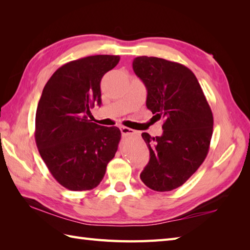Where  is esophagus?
<instances>
[{"mask_svg":"<svg viewBox=\"0 0 250 250\" xmlns=\"http://www.w3.org/2000/svg\"><path fill=\"white\" fill-rule=\"evenodd\" d=\"M120 131H121L122 135H130V134H135L136 133L134 130H132L130 128H126V126H121Z\"/></svg>","mask_w":250,"mask_h":250,"instance_id":"34e87169","label":"esophagus"}]
</instances>
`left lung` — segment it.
<instances>
[{
	"instance_id": "8db88e82",
	"label": "left lung",
	"mask_w": 250,
	"mask_h": 250,
	"mask_svg": "<svg viewBox=\"0 0 250 250\" xmlns=\"http://www.w3.org/2000/svg\"><path fill=\"white\" fill-rule=\"evenodd\" d=\"M133 71L147 89L146 106L158 119L163 133H143L150 159L141 179L155 191L180 187L207 156L214 118L194 74L176 62L156 57H137Z\"/></svg>"
}]
</instances>
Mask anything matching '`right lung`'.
<instances>
[{
  "label": "right lung",
  "instance_id": "right-lung-1",
  "mask_svg": "<svg viewBox=\"0 0 250 250\" xmlns=\"http://www.w3.org/2000/svg\"><path fill=\"white\" fill-rule=\"evenodd\" d=\"M119 56L98 55L71 61L52 74L35 116L40 155L58 183L68 190L97 187L121 139L117 126L88 119L101 106V79L118 64Z\"/></svg>",
  "mask_w": 250,
  "mask_h": 250
}]
</instances>
